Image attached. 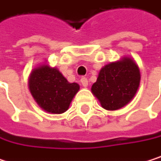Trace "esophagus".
<instances>
[{"label":"esophagus","instance_id":"obj_1","mask_svg":"<svg viewBox=\"0 0 161 161\" xmlns=\"http://www.w3.org/2000/svg\"><path fill=\"white\" fill-rule=\"evenodd\" d=\"M80 81H81V84L83 85V87H88V85H89V81H88V79L86 78V77H82L81 78V80H80Z\"/></svg>","mask_w":161,"mask_h":161}]
</instances>
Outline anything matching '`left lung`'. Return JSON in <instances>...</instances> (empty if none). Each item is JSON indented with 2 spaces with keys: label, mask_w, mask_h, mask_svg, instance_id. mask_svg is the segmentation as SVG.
<instances>
[{
  "label": "left lung",
  "mask_w": 161,
  "mask_h": 161,
  "mask_svg": "<svg viewBox=\"0 0 161 161\" xmlns=\"http://www.w3.org/2000/svg\"><path fill=\"white\" fill-rule=\"evenodd\" d=\"M141 81L139 67L130 57L111 62L103 67L92 92L107 110H117L135 96Z\"/></svg>",
  "instance_id": "obj_1"
}]
</instances>
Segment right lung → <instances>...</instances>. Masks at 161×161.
Segmentation results:
<instances>
[{"label": "right lung", "mask_w": 161, "mask_h": 161, "mask_svg": "<svg viewBox=\"0 0 161 161\" xmlns=\"http://www.w3.org/2000/svg\"><path fill=\"white\" fill-rule=\"evenodd\" d=\"M28 83L30 92L37 105L53 114L67 111L80 89L77 83L68 82L56 68L45 64L32 70Z\"/></svg>", "instance_id": "1"}]
</instances>
